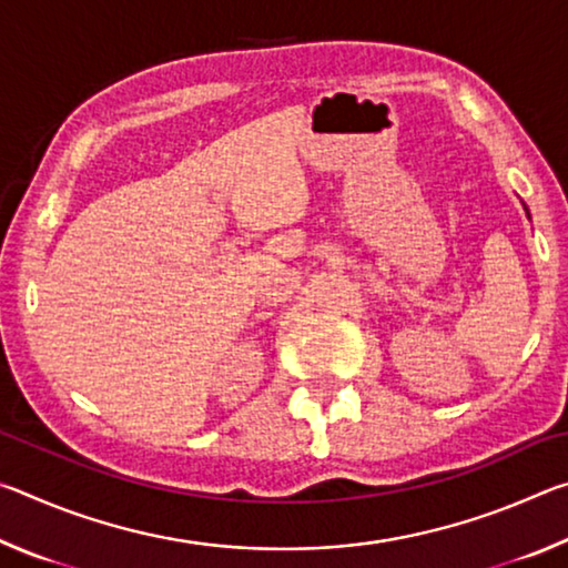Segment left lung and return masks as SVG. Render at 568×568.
<instances>
[{
  "instance_id": "left-lung-1",
  "label": "left lung",
  "mask_w": 568,
  "mask_h": 568,
  "mask_svg": "<svg viewBox=\"0 0 568 568\" xmlns=\"http://www.w3.org/2000/svg\"><path fill=\"white\" fill-rule=\"evenodd\" d=\"M524 210H526V215H528V207L526 205H524ZM528 217H531V215H528Z\"/></svg>"
}]
</instances>
